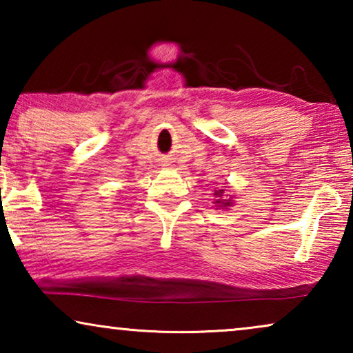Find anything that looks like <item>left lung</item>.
<instances>
[{"label":"left lung","mask_w":353,"mask_h":353,"mask_svg":"<svg viewBox=\"0 0 353 353\" xmlns=\"http://www.w3.org/2000/svg\"><path fill=\"white\" fill-rule=\"evenodd\" d=\"M223 190H219V191H215V196L219 197V199H216L215 202L219 205H221V207H230L231 204H233V202H231V199H221V197H225V194H223Z\"/></svg>","instance_id":"1"}]
</instances>
